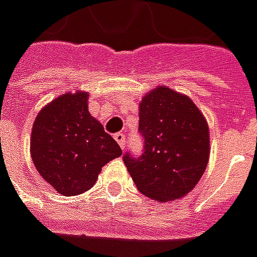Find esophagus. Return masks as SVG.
Masks as SVG:
<instances>
[{
    "instance_id": "34e87169",
    "label": "esophagus",
    "mask_w": 257,
    "mask_h": 257,
    "mask_svg": "<svg viewBox=\"0 0 257 257\" xmlns=\"http://www.w3.org/2000/svg\"><path fill=\"white\" fill-rule=\"evenodd\" d=\"M114 140L117 141V144L120 146V148L121 150H124L125 148V137H124V134L123 133H117L116 136H114Z\"/></svg>"
}]
</instances>
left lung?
Here are the masks:
<instances>
[{"label":"left lung","instance_id":"1","mask_svg":"<svg viewBox=\"0 0 257 257\" xmlns=\"http://www.w3.org/2000/svg\"><path fill=\"white\" fill-rule=\"evenodd\" d=\"M140 157L123 161L140 192L157 201L186 196L199 183L210 155L208 125L192 99L159 86L140 103Z\"/></svg>","mask_w":257,"mask_h":257}]
</instances>
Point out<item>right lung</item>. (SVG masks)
Returning a JSON list of instances; mask_svg holds the SVG:
<instances>
[{"label":"right lung","mask_w":257,"mask_h":257,"mask_svg":"<svg viewBox=\"0 0 257 257\" xmlns=\"http://www.w3.org/2000/svg\"><path fill=\"white\" fill-rule=\"evenodd\" d=\"M86 100V92L54 99L40 110L32 128L35 166L63 196L89 190L102 168L121 155L116 140L89 114Z\"/></svg>","instance_id":"1"}]
</instances>
